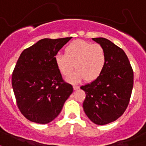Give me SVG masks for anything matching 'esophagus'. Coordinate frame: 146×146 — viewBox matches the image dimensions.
Here are the masks:
<instances>
[{
	"label": "esophagus",
	"instance_id": "34e87169",
	"mask_svg": "<svg viewBox=\"0 0 146 146\" xmlns=\"http://www.w3.org/2000/svg\"><path fill=\"white\" fill-rule=\"evenodd\" d=\"M73 88H74V90H78L79 88V86L78 85H74L73 86Z\"/></svg>",
	"mask_w": 146,
	"mask_h": 146
}]
</instances>
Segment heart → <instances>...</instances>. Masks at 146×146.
Instances as JSON below:
<instances>
[{"mask_svg": "<svg viewBox=\"0 0 146 146\" xmlns=\"http://www.w3.org/2000/svg\"><path fill=\"white\" fill-rule=\"evenodd\" d=\"M107 62L104 48L100 44L84 40H76L65 48V54L55 56L56 67L63 76L68 77L76 68L77 71L69 78L72 82L87 79L91 81L102 74Z\"/></svg>", "mask_w": 146, "mask_h": 146, "instance_id": "1", "label": "heart"}]
</instances>
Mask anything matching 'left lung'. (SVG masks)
<instances>
[{
	"mask_svg": "<svg viewBox=\"0 0 146 146\" xmlns=\"http://www.w3.org/2000/svg\"><path fill=\"white\" fill-rule=\"evenodd\" d=\"M104 48L107 62L98 78L81 86L86 94L84 110L94 123L105 125L123 114L133 88V71L121 48L105 38H93Z\"/></svg>",
	"mask_w": 146,
	"mask_h": 146,
	"instance_id": "left-lung-1",
	"label": "left lung"
}]
</instances>
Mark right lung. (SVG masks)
<instances>
[{"label": "right lung", "instance_id": "1", "mask_svg": "<svg viewBox=\"0 0 146 146\" xmlns=\"http://www.w3.org/2000/svg\"><path fill=\"white\" fill-rule=\"evenodd\" d=\"M72 39H42L23 51L12 74L17 107L30 121L46 124L60 113L73 92L55 63L58 51Z\"/></svg>", "mask_w": 146, "mask_h": 146}]
</instances>
